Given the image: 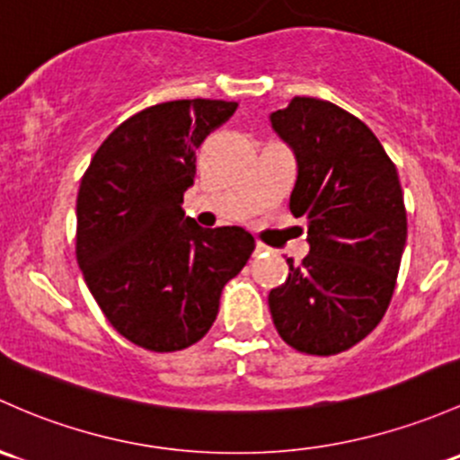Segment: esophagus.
<instances>
[{"instance_id":"obj_1","label":"esophagus","mask_w":460,"mask_h":460,"mask_svg":"<svg viewBox=\"0 0 460 460\" xmlns=\"http://www.w3.org/2000/svg\"><path fill=\"white\" fill-rule=\"evenodd\" d=\"M264 251H269L267 244H262V243L255 244V253H264Z\"/></svg>"}]
</instances>
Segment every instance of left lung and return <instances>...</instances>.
<instances>
[{"label":"left lung","instance_id":"obj_1","mask_svg":"<svg viewBox=\"0 0 460 460\" xmlns=\"http://www.w3.org/2000/svg\"><path fill=\"white\" fill-rule=\"evenodd\" d=\"M293 149L291 214L306 217L308 251L269 293L279 337L306 355H337L375 331L393 299L408 238L399 173L379 138L346 110L295 96L270 114Z\"/></svg>","mask_w":460,"mask_h":460}]
</instances>
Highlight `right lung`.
I'll return each instance as SVG.
<instances>
[{"label":"right lung","mask_w":460,"mask_h":460,"mask_svg":"<svg viewBox=\"0 0 460 460\" xmlns=\"http://www.w3.org/2000/svg\"><path fill=\"white\" fill-rule=\"evenodd\" d=\"M234 101L152 105L92 156L76 196V262L116 331L154 352L196 344L255 240L243 226L202 229L182 211L196 149L234 116Z\"/></svg>","instance_id":"1"}]
</instances>
